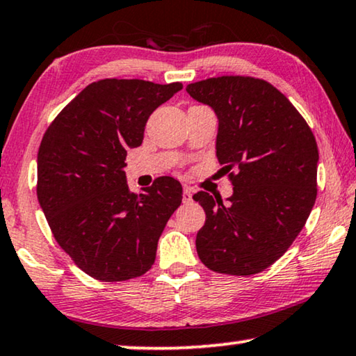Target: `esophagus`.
<instances>
[{
    "label": "esophagus",
    "mask_w": 356,
    "mask_h": 356,
    "mask_svg": "<svg viewBox=\"0 0 356 356\" xmlns=\"http://www.w3.org/2000/svg\"><path fill=\"white\" fill-rule=\"evenodd\" d=\"M192 196H193V188L184 187V195H182L184 203H188V201H192Z\"/></svg>",
    "instance_id": "esophagus-1"
}]
</instances>
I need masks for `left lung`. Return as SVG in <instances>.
Here are the masks:
<instances>
[{
    "label": "left lung",
    "instance_id": "1",
    "mask_svg": "<svg viewBox=\"0 0 356 356\" xmlns=\"http://www.w3.org/2000/svg\"><path fill=\"white\" fill-rule=\"evenodd\" d=\"M187 92L219 120L216 155L230 173L224 203L198 192L206 222L196 252L212 272L259 273L277 262L304 229L316 200L318 147L294 105L277 88L251 76L192 83Z\"/></svg>",
    "mask_w": 356,
    "mask_h": 356
}]
</instances>
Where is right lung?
Instances as JSON below:
<instances>
[{
	"label": "right lung",
	"instance_id": "obj_1",
	"mask_svg": "<svg viewBox=\"0 0 356 356\" xmlns=\"http://www.w3.org/2000/svg\"><path fill=\"white\" fill-rule=\"evenodd\" d=\"M182 83L100 79L63 108L42 136L36 193L59 246L83 272L126 281L152 268L182 185L160 177L142 193L126 182V155L144 140L148 116Z\"/></svg>",
	"mask_w": 356,
	"mask_h": 356
}]
</instances>
